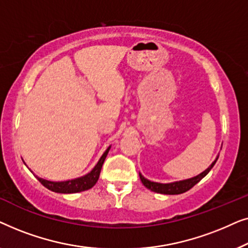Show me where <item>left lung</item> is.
<instances>
[{
    "mask_svg": "<svg viewBox=\"0 0 248 248\" xmlns=\"http://www.w3.org/2000/svg\"><path fill=\"white\" fill-rule=\"evenodd\" d=\"M219 158V155H217L215 161L212 162L211 165L209 166L208 168L205 169L204 171H202L201 174L194 176V177L192 178H187V179H183V181H177V182H172V183H158V182H151L149 181L144 177L143 175L141 174V172H139V175H140V179L142 182V184H143L145 187L150 189L152 192H155V193H160V194H167V195H175V194H182V193H185L187 192L188 189H191L193 186L195 184H198V183L201 181L203 177H205L206 175L209 174V171L211 170L213 166L218 160Z\"/></svg>",
    "mask_w": 248,
    "mask_h": 248,
    "instance_id": "obj_1",
    "label": "left lung"
}]
</instances>
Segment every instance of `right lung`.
<instances>
[{
  "label": "right lung",
  "instance_id": "obj_1",
  "mask_svg": "<svg viewBox=\"0 0 248 248\" xmlns=\"http://www.w3.org/2000/svg\"><path fill=\"white\" fill-rule=\"evenodd\" d=\"M109 145L106 149V151L104 152L103 155H101L99 160H98L97 165L93 168V170L88 172L84 176H81V177L74 178V179H69V181H63V182H53V181H47V179L40 178L38 176H36L37 179L42 183V184L45 186L46 188H48L49 191H53L55 193H63V194H71V193H79L87 191L94 186L98 178H99L101 167H103V164L106 159L108 152L110 150Z\"/></svg>",
  "mask_w": 248,
  "mask_h": 248
}]
</instances>
